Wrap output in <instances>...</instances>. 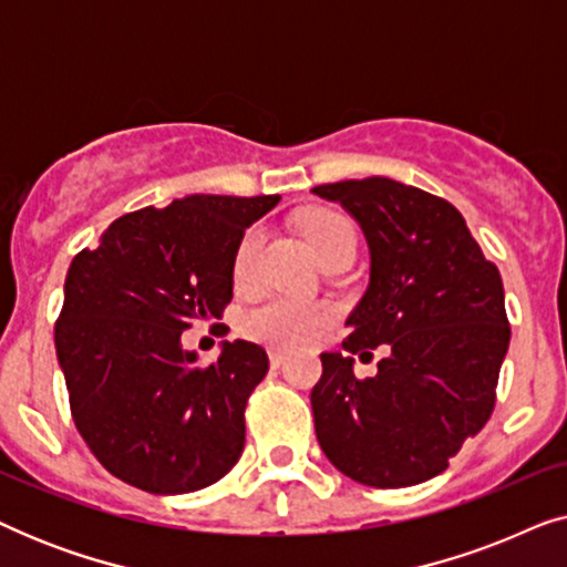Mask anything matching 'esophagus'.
Listing matches in <instances>:
<instances>
[{
  "mask_svg": "<svg viewBox=\"0 0 567 567\" xmlns=\"http://www.w3.org/2000/svg\"><path fill=\"white\" fill-rule=\"evenodd\" d=\"M268 359H270V367H281V363H286V359H289V353L278 351V348H270Z\"/></svg>",
  "mask_w": 567,
  "mask_h": 567,
  "instance_id": "esophagus-1",
  "label": "esophagus"
}]
</instances>
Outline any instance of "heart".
<instances>
[{
	"label": "heart",
	"mask_w": 567,
	"mask_h": 567,
	"mask_svg": "<svg viewBox=\"0 0 567 567\" xmlns=\"http://www.w3.org/2000/svg\"><path fill=\"white\" fill-rule=\"evenodd\" d=\"M299 231L309 245V250L320 262L324 255L338 250V247H353V229L346 216L336 212L315 208L299 219ZM262 247V231L247 229L239 239L235 255V281L239 286H250L258 274V258ZM332 322V309L328 305H305L293 299H270L262 301L245 315V332L262 343L297 348L312 343L320 332Z\"/></svg>",
	"instance_id": "1"
}]
</instances>
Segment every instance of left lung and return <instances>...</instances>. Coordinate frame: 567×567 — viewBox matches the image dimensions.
I'll use <instances>...</instances> for the list:
<instances>
[{
	"mask_svg": "<svg viewBox=\"0 0 567 567\" xmlns=\"http://www.w3.org/2000/svg\"><path fill=\"white\" fill-rule=\"evenodd\" d=\"M312 193L343 206L369 245V286L343 348H388L369 380L352 374L347 353L320 355L317 441L361 485L425 483L493 413L511 340L501 274L444 198L390 177Z\"/></svg>",
	"mask_w": 567,
	"mask_h": 567,
	"instance_id": "1",
	"label": "left lung"
}]
</instances>
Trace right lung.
I'll return each mask as SVG.
<instances>
[{"mask_svg":"<svg viewBox=\"0 0 567 567\" xmlns=\"http://www.w3.org/2000/svg\"><path fill=\"white\" fill-rule=\"evenodd\" d=\"M281 196H196L138 208L72 260L53 343L84 444L123 483L157 495L214 485L245 449L247 398L268 355L224 340L198 367L183 330L231 299L245 229Z\"/></svg>","mask_w":567,"mask_h":567,"instance_id":"right-lung-1","label":"right lung"}]
</instances>
